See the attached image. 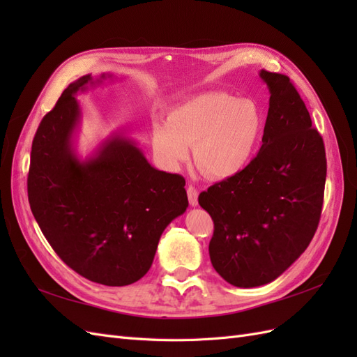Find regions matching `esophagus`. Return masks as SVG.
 Masks as SVG:
<instances>
[{
  "label": "esophagus",
  "mask_w": 357,
  "mask_h": 357,
  "mask_svg": "<svg viewBox=\"0 0 357 357\" xmlns=\"http://www.w3.org/2000/svg\"><path fill=\"white\" fill-rule=\"evenodd\" d=\"M188 198H189V204L192 207H197L198 205V190L195 189V186H188Z\"/></svg>",
  "instance_id": "esophagus-1"
}]
</instances>
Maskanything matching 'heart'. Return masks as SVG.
<instances>
[{"label":"heart","mask_w":357,"mask_h":357,"mask_svg":"<svg viewBox=\"0 0 357 357\" xmlns=\"http://www.w3.org/2000/svg\"><path fill=\"white\" fill-rule=\"evenodd\" d=\"M264 131V117L252 100L226 92H205L174 105L167 123H155L153 149L169 169L189 158L205 176L228 180L250 165Z\"/></svg>","instance_id":"b5f03b06"}]
</instances>
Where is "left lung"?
I'll return each mask as SVG.
<instances>
[{
  "label": "left lung",
  "instance_id": "1",
  "mask_svg": "<svg viewBox=\"0 0 357 357\" xmlns=\"http://www.w3.org/2000/svg\"><path fill=\"white\" fill-rule=\"evenodd\" d=\"M259 75L271 93L262 147L240 176L198 198L214 222L213 268L245 289L274 282L305 252L326 181L325 144L295 86L284 74Z\"/></svg>",
  "mask_w": 357,
  "mask_h": 357
}]
</instances>
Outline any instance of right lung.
Listing matches in <instances>:
<instances>
[{
	"label": "right lung",
	"mask_w": 357,
	"mask_h": 357,
	"mask_svg": "<svg viewBox=\"0 0 357 357\" xmlns=\"http://www.w3.org/2000/svg\"><path fill=\"white\" fill-rule=\"evenodd\" d=\"M83 75L62 92L36 132L28 199L43 235L75 273L105 286H128L152 266L167 226L188 208L186 181L159 171L122 131L80 160L73 135L80 123L75 95Z\"/></svg>",
	"instance_id": "1"
}]
</instances>
